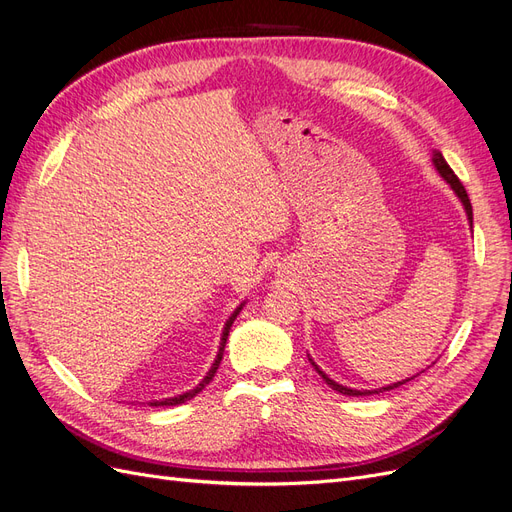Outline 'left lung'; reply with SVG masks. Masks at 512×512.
<instances>
[{
  "mask_svg": "<svg viewBox=\"0 0 512 512\" xmlns=\"http://www.w3.org/2000/svg\"><path fill=\"white\" fill-rule=\"evenodd\" d=\"M433 164H436V168H438V173L446 179V183L451 185L453 188V192L459 196V200L463 203V209H466V213H468V220H470V224H472V203H470V198H468V192H466V188H463V183L459 181V177L453 173V168L446 164V160L442 158V153L440 151H433ZM309 363L314 365V369L318 371L320 374V378L327 382L333 391H337V393H342V395H348V397H359V395H374V393H382V391H391V389H397V386H401V384H406L408 380H412V378H408V380H404V382H395V384H389V386H382V389H376V391H356V389H348V386H342V384H337L335 380H331L327 374H324V371L309 359Z\"/></svg>",
  "mask_w": 512,
  "mask_h": 512,
  "instance_id": "left-lung-1",
  "label": "left lung"
}]
</instances>
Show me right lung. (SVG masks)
I'll use <instances>...</instances> for the list:
<instances>
[{
  "mask_svg": "<svg viewBox=\"0 0 512 512\" xmlns=\"http://www.w3.org/2000/svg\"><path fill=\"white\" fill-rule=\"evenodd\" d=\"M241 307H243V303L235 309V314H232V316L226 320V327H224V333H222V342H220V352H218V356H215V361H213V365H211V369H209V374L203 378V382H200V384L196 386V389H192V391H188V393H183V395L170 397V399H162V401H151V406H179V404H185V401H188V399L196 397V393H200V391L205 389V386L213 380L215 371H218V367H220V361H222V356H224V346H226V339H228L230 327H232V322H235V318L239 316Z\"/></svg>",
  "mask_w": 512,
  "mask_h": 512,
  "instance_id": "add662e5",
  "label": "right lung"
}]
</instances>
